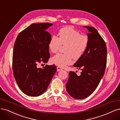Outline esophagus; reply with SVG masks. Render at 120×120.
<instances>
[{"instance_id":"1","label":"esophagus","mask_w":120,"mask_h":120,"mask_svg":"<svg viewBox=\"0 0 120 120\" xmlns=\"http://www.w3.org/2000/svg\"><path fill=\"white\" fill-rule=\"evenodd\" d=\"M61 70H62V68H61L60 67H57V71H60Z\"/></svg>"}]
</instances>
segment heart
Listing matches in <instances>:
<instances>
[{"instance_id": "1", "label": "heart", "mask_w": 120, "mask_h": 120, "mask_svg": "<svg viewBox=\"0 0 120 120\" xmlns=\"http://www.w3.org/2000/svg\"><path fill=\"white\" fill-rule=\"evenodd\" d=\"M59 38L53 35L49 43V49L52 53H56L61 45H65V53H57L51 59L52 64L60 67L71 64L72 57L79 59L85 52L89 43V38L71 27H66L60 30Z\"/></svg>"}]
</instances>
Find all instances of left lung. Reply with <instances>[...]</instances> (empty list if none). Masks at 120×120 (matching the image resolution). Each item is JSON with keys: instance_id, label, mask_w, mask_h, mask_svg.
Returning a JSON list of instances; mask_svg holds the SVG:
<instances>
[{"instance_id": "left-lung-1", "label": "left lung", "mask_w": 120, "mask_h": 120, "mask_svg": "<svg viewBox=\"0 0 120 120\" xmlns=\"http://www.w3.org/2000/svg\"><path fill=\"white\" fill-rule=\"evenodd\" d=\"M85 27L89 31V45L74 64L82 70L81 75L71 71L66 83L68 93L75 99H85L94 92L103 77L107 64V49L104 40L95 28Z\"/></svg>"}]
</instances>
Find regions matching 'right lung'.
Here are the masks:
<instances>
[{"label":"right lung","instance_id":"right-lung-1","mask_svg":"<svg viewBox=\"0 0 120 120\" xmlns=\"http://www.w3.org/2000/svg\"><path fill=\"white\" fill-rule=\"evenodd\" d=\"M52 25L32 23L20 32L14 43V77L20 90L28 96L38 97L45 92L56 71L54 65L37 68L38 63H48L50 57L48 45L52 35L45 30Z\"/></svg>","mask_w":120,"mask_h":120}]
</instances>
